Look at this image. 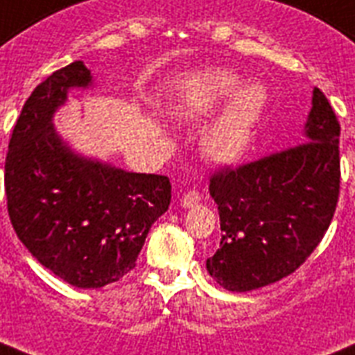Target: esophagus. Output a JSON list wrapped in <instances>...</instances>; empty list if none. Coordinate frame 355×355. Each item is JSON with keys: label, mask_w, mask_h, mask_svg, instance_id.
Returning a JSON list of instances; mask_svg holds the SVG:
<instances>
[{"label": "esophagus", "mask_w": 355, "mask_h": 355, "mask_svg": "<svg viewBox=\"0 0 355 355\" xmlns=\"http://www.w3.org/2000/svg\"><path fill=\"white\" fill-rule=\"evenodd\" d=\"M201 201V193L197 191V189H191L188 193H184L182 199H180V205L184 208H189V207H196L197 202Z\"/></svg>", "instance_id": "esophagus-1"}]
</instances>
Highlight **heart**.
Segmentation results:
<instances>
[{"label":"heart","instance_id":"b5f03b06","mask_svg":"<svg viewBox=\"0 0 355 355\" xmlns=\"http://www.w3.org/2000/svg\"><path fill=\"white\" fill-rule=\"evenodd\" d=\"M266 96V89L259 83L240 87V76L232 70L207 69L180 80L171 110L182 117H201L231 98L220 117L205 130L201 148L216 164H234L250 147Z\"/></svg>","mask_w":355,"mask_h":355}]
</instances>
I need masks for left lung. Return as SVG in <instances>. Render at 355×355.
<instances>
[{
  "mask_svg": "<svg viewBox=\"0 0 355 355\" xmlns=\"http://www.w3.org/2000/svg\"><path fill=\"white\" fill-rule=\"evenodd\" d=\"M339 135L335 112L315 87L304 143L210 178L223 234L207 270L223 288L272 285L315 251L339 199Z\"/></svg>",
  "mask_w": 355,
  "mask_h": 355,
  "instance_id": "8db88e82",
  "label": "left lung"
}]
</instances>
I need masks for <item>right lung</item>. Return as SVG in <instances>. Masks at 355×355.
<instances>
[{
  "mask_svg": "<svg viewBox=\"0 0 355 355\" xmlns=\"http://www.w3.org/2000/svg\"><path fill=\"white\" fill-rule=\"evenodd\" d=\"M93 87L74 61L26 100L5 159V193L20 242L51 274L100 288L134 270L150 227L167 212L171 182L74 153L53 128L70 89Z\"/></svg>",
  "mask_w": 355,
  "mask_h": 355,
  "instance_id": "add662e5",
  "label": "right lung"
}]
</instances>
